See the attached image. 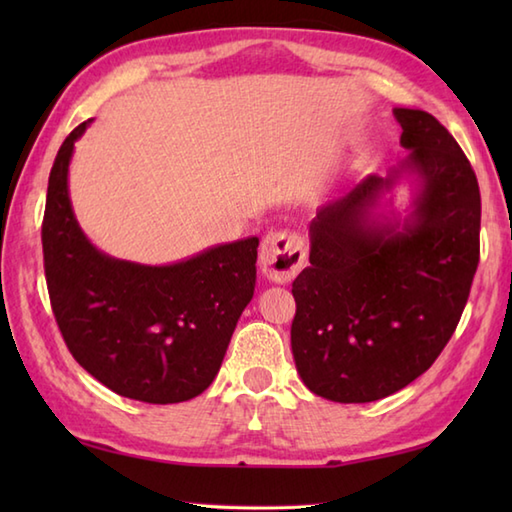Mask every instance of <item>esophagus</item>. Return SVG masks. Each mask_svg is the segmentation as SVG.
Instances as JSON below:
<instances>
[{"mask_svg":"<svg viewBox=\"0 0 512 512\" xmlns=\"http://www.w3.org/2000/svg\"><path fill=\"white\" fill-rule=\"evenodd\" d=\"M303 264H306V242L301 235L290 231L266 235L259 248V268L270 281L288 284L299 275Z\"/></svg>","mask_w":512,"mask_h":512,"instance_id":"esophagus-1","label":"esophagus"}]
</instances>
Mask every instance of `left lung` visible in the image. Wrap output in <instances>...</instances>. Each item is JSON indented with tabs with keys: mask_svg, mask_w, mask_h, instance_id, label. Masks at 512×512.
Wrapping results in <instances>:
<instances>
[{
	"mask_svg": "<svg viewBox=\"0 0 512 512\" xmlns=\"http://www.w3.org/2000/svg\"><path fill=\"white\" fill-rule=\"evenodd\" d=\"M411 154L363 178L310 222V266L292 281V356L303 383L334 402H372L427 372L449 343L480 264L475 171L436 118L396 107ZM411 175L405 221L377 213Z\"/></svg>",
	"mask_w": 512,
	"mask_h": 512,
	"instance_id": "obj_1",
	"label": "left lung"
}]
</instances>
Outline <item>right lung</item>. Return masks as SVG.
Listing matches in <instances>:
<instances>
[{"label": "right lung", "instance_id": "obj_1", "mask_svg": "<svg viewBox=\"0 0 512 512\" xmlns=\"http://www.w3.org/2000/svg\"><path fill=\"white\" fill-rule=\"evenodd\" d=\"M63 140L50 171L41 244L54 319L85 372L125 398L171 405L200 396L220 372L237 319L253 299L257 237L145 266L101 253L76 222Z\"/></svg>", "mask_w": 512, "mask_h": 512}]
</instances>
